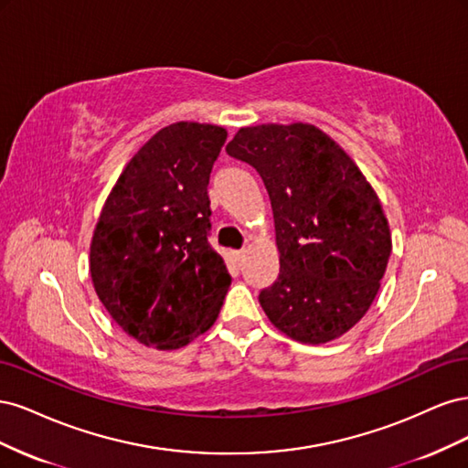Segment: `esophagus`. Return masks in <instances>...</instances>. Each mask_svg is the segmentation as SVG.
<instances>
[{
	"label": "esophagus",
	"mask_w": 468,
	"mask_h": 468,
	"mask_svg": "<svg viewBox=\"0 0 468 468\" xmlns=\"http://www.w3.org/2000/svg\"><path fill=\"white\" fill-rule=\"evenodd\" d=\"M234 258H236V261H244V258H246V251H244V250L234 251Z\"/></svg>",
	"instance_id": "34e87169"
}]
</instances>
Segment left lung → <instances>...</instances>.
Masks as SVG:
<instances>
[{
    "instance_id": "8db88e82",
    "label": "left lung",
    "mask_w": 468,
    "mask_h": 468,
    "mask_svg": "<svg viewBox=\"0 0 468 468\" xmlns=\"http://www.w3.org/2000/svg\"><path fill=\"white\" fill-rule=\"evenodd\" d=\"M226 152L256 167L273 208L281 271L260 292L263 313L301 344L344 335L373 304L392 251L371 183L308 122L244 126Z\"/></svg>"
}]
</instances>
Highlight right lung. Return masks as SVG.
Instances as JSON below:
<instances>
[{
    "label": "right lung",
    "mask_w": 468,
    "mask_h": 468,
    "mask_svg": "<svg viewBox=\"0 0 468 468\" xmlns=\"http://www.w3.org/2000/svg\"><path fill=\"white\" fill-rule=\"evenodd\" d=\"M226 136L217 124L164 126L126 164L99 215L95 292L143 346L179 349L218 318L232 279L207 239V187Z\"/></svg>",
    "instance_id": "1"
}]
</instances>
